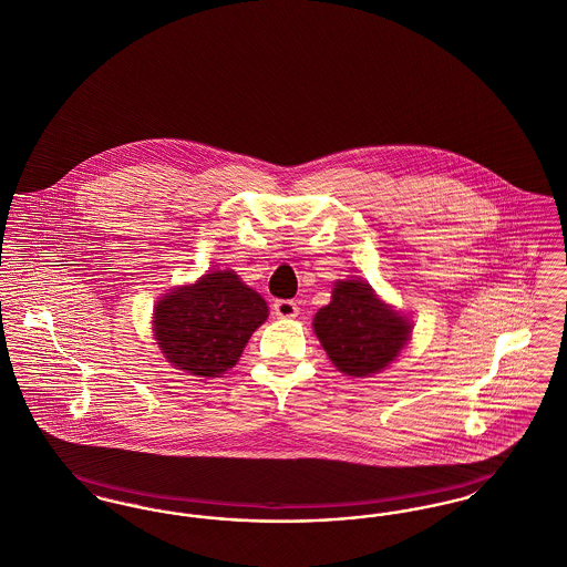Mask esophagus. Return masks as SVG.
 Here are the masks:
<instances>
[{
	"label": "esophagus",
	"instance_id": "1",
	"mask_svg": "<svg viewBox=\"0 0 567 567\" xmlns=\"http://www.w3.org/2000/svg\"><path fill=\"white\" fill-rule=\"evenodd\" d=\"M297 312H299V308L293 299H276L274 301V315L278 319H293L297 317Z\"/></svg>",
	"mask_w": 567,
	"mask_h": 567
}]
</instances>
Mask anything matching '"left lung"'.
<instances>
[{
  "mask_svg": "<svg viewBox=\"0 0 567 567\" xmlns=\"http://www.w3.org/2000/svg\"><path fill=\"white\" fill-rule=\"evenodd\" d=\"M315 331L340 372L370 377L402 351L410 324L384 306L370 285L347 280L336 285L331 303L317 312Z\"/></svg>",
  "mask_w": 567,
  "mask_h": 567,
  "instance_id": "obj_1",
  "label": "left lung"
}]
</instances>
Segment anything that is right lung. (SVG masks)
<instances>
[{"instance_id": "obj_1", "label": "right lung", "mask_w": 567, "mask_h": 567, "mask_svg": "<svg viewBox=\"0 0 567 567\" xmlns=\"http://www.w3.org/2000/svg\"><path fill=\"white\" fill-rule=\"evenodd\" d=\"M268 319L266 299L234 271H213L167 293L155 310V336L167 361L193 377L236 365L252 331Z\"/></svg>"}]
</instances>
